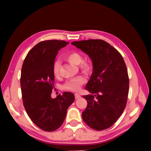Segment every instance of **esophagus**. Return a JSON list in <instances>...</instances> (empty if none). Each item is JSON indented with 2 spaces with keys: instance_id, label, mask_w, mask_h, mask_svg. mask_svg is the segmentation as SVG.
I'll return each instance as SVG.
<instances>
[{
  "instance_id": "1",
  "label": "esophagus",
  "mask_w": 151,
  "mask_h": 151,
  "mask_svg": "<svg viewBox=\"0 0 151 151\" xmlns=\"http://www.w3.org/2000/svg\"><path fill=\"white\" fill-rule=\"evenodd\" d=\"M74 96H75V98H76V99H78V98H81L80 94H79L78 93H75V94H74Z\"/></svg>"
}]
</instances>
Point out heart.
I'll return each mask as SVG.
<instances>
[{"instance_id": "heart-1", "label": "heart", "mask_w": 151, "mask_h": 151, "mask_svg": "<svg viewBox=\"0 0 151 151\" xmlns=\"http://www.w3.org/2000/svg\"><path fill=\"white\" fill-rule=\"evenodd\" d=\"M64 58L68 62L74 65H78L79 69L85 74L89 75L93 70V64L89 60L83 59V56L81 53L77 51H72L67 53L64 55ZM60 62L59 60L54 62L52 67L53 76L57 77L59 76ZM86 81V77L83 76H77L67 81L63 86V88L70 91H78L81 86Z\"/></svg>"}]
</instances>
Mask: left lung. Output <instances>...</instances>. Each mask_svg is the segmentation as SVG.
I'll list each match as a JSON object with an SVG mask.
<instances>
[{"label":"left lung","instance_id":"left-lung-1","mask_svg":"<svg viewBox=\"0 0 151 151\" xmlns=\"http://www.w3.org/2000/svg\"><path fill=\"white\" fill-rule=\"evenodd\" d=\"M73 45L88 54L93 72L86 86L91 94L83 96L88 105L82 113L84 122L100 131L115 123L126 107L129 78L123 57L110 44L102 40L73 42Z\"/></svg>","mask_w":151,"mask_h":151}]
</instances>
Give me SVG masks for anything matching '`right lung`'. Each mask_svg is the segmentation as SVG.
I'll list each match as a JSON object with an SVG mask.
<instances>
[{"label": "right lung", "instance_id": "add662e5", "mask_svg": "<svg viewBox=\"0 0 151 151\" xmlns=\"http://www.w3.org/2000/svg\"><path fill=\"white\" fill-rule=\"evenodd\" d=\"M68 43L57 40L40 42L27 54L22 63L20 83L24 107L32 122L44 131L53 132L62 125L68 108L75 99L70 92L51 98L55 79L53 64L58 50Z\"/></svg>", "mask_w": 151, "mask_h": 151}]
</instances>
